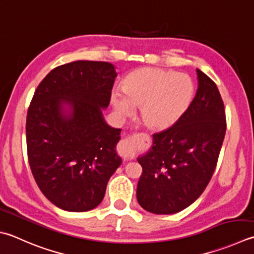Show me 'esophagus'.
Returning a JSON list of instances; mask_svg holds the SVG:
<instances>
[{
  "label": "esophagus",
  "mask_w": 254,
  "mask_h": 254,
  "mask_svg": "<svg viewBox=\"0 0 254 254\" xmlns=\"http://www.w3.org/2000/svg\"><path fill=\"white\" fill-rule=\"evenodd\" d=\"M118 153L124 161H131L134 158V152L131 145V141L123 140L118 146Z\"/></svg>",
  "instance_id": "esophagus-1"
}]
</instances>
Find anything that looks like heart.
Instances as JSON below:
<instances>
[{"instance_id":"heart-1","label":"heart","mask_w":254,"mask_h":254,"mask_svg":"<svg viewBox=\"0 0 254 254\" xmlns=\"http://www.w3.org/2000/svg\"><path fill=\"white\" fill-rule=\"evenodd\" d=\"M123 92L113 91L112 106L121 116H130L141 107L144 122L154 128L175 124L191 104L195 86L190 76L173 70L146 67L124 79Z\"/></svg>"}]
</instances>
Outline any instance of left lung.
I'll use <instances>...</instances> for the list:
<instances>
[{"instance_id":"left-lung-1","label":"left lung","mask_w":254,"mask_h":254,"mask_svg":"<svg viewBox=\"0 0 254 254\" xmlns=\"http://www.w3.org/2000/svg\"><path fill=\"white\" fill-rule=\"evenodd\" d=\"M198 89L185 114L153 134V145L137 158L143 168L136 198L156 215L176 213L205 190L226 134V112L216 83L197 69Z\"/></svg>"}]
</instances>
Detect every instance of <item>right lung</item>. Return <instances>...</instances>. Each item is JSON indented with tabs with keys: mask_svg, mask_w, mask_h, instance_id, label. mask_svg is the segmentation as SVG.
<instances>
[{
	"mask_svg": "<svg viewBox=\"0 0 254 254\" xmlns=\"http://www.w3.org/2000/svg\"><path fill=\"white\" fill-rule=\"evenodd\" d=\"M116 68L78 61L54 68L34 93L26 118L27 156L47 199L61 209L96 208L121 165L116 152L121 128L104 121Z\"/></svg>",
	"mask_w": 254,
	"mask_h": 254,
	"instance_id": "1",
	"label": "right lung"
}]
</instances>
